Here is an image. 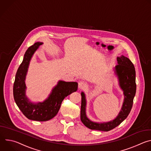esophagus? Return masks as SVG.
<instances>
[{
	"instance_id": "obj_1",
	"label": "esophagus",
	"mask_w": 151,
	"mask_h": 151,
	"mask_svg": "<svg viewBox=\"0 0 151 151\" xmlns=\"http://www.w3.org/2000/svg\"><path fill=\"white\" fill-rule=\"evenodd\" d=\"M86 86H87V84H86V83L83 81H80L78 83V88L79 89L82 90L86 87Z\"/></svg>"
}]
</instances>
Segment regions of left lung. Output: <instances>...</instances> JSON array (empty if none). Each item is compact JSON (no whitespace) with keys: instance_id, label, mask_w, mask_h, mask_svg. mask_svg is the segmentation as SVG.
I'll list each match as a JSON object with an SVG mask.
<instances>
[{"instance_id":"8db88e82","label":"left lung","mask_w":151,"mask_h":151,"mask_svg":"<svg viewBox=\"0 0 151 151\" xmlns=\"http://www.w3.org/2000/svg\"><path fill=\"white\" fill-rule=\"evenodd\" d=\"M117 61L118 64L114 68V71L118 78V84L123 91L124 98L121 109L114 119L104 122H97L90 120L86 114L87 100L85 94L83 92L81 94V120L86 127L91 130L103 132L112 130L127 118L132 108L136 91L135 68L130 59L122 55L117 57Z\"/></svg>"}]
</instances>
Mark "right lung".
Listing matches in <instances>:
<instances>
[{"mask_svg":"<svg viewBox=\"0 0 151 151\" xmlns=\"http://www.w3.org/2000/svg\"><path fill=\"white\" fill-rule=\"evenodd\" d=\"M42 44V42H37L27 49L17 70L13 87L14 100L20 111L28 119L36 121H47L53 118L57 114L64 98L78 89L76 82L60 80L44 101L32 102L27 97L25 81L30 61Z\"/></svg>","mask_w":151,"mask_h":151,"instance_id":"add662e5","label":"right lung"}]
</instances>
